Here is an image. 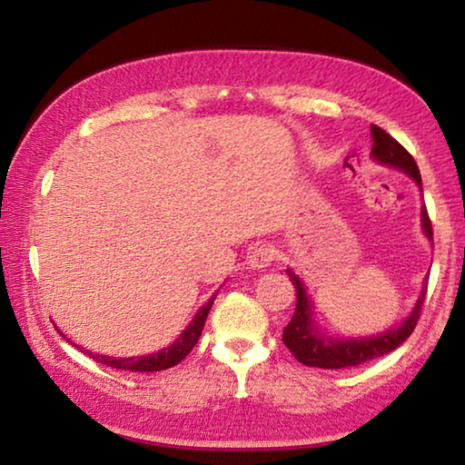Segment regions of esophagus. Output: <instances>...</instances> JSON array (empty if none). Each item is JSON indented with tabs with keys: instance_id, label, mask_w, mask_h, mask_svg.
Instances as JSON below:
<instances>
[{
	"instance_id": "esophagus-1",
	"label": "esophagus",
	"mask_w": 465,
	"mask_h": 465,
	"mask_svg": "<svg viewBox=\"0 0 465 465\" xmlns=\"http://www.w3.org/2000/svg\"><path fill=\"white\" fill-rule=\"evenodd\" d=\"M274 261V250L269 246H256L250 250L248 264L252 269H266Z\"/></svg>"
}]
</instances>
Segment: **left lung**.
I'll list each match as a JSON object with an SVG mask.
<instances>
[{"label": "left lung", "instance_id": "8db88e82", "mask_svg": "<svg viewBox=\"0 0 465 465\" xmlns=\"http://www.w3.org/2000/svg\"><path fill=\"white\" fill-rule=\"evenodd\" d=\"M371 137H373V147L371 155L380 163L385 166L398 168L406 172L419 188L422 191V180L419 166H416L414 157L406 152V149L398 143L396 139L388 135L381 127L371 124ZM422 230L427 233V238L432 240V225L429 219L427 207H422ZM291 282H293L295 293H297V303H295V313L291 318L289 324L282 330V342H285L287 349L293 352V357L299 363L308 367H320V369H344V367H357L361 363H367V361L383 357L398 349L408 336L414 332L416 322L420 318L424 295H427V285L424 282V289L416 302L414 310L406 322H402L398 328H391L388 332L377 334L371 338H361V341H332V338H326L324 334L318 332V328H313L312 320V305L308 293H305V287L302 279L297 277L293 271H287Z\"/></svg>", "mask_w": 465, "mask_h": 465}]
</instances>
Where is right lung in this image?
<instances>
[{"label": "right lung", "instance_id": "obj_1", "mask_svg": "<svg viewBox=\"0 0 465 465\" xmlns=\"http://www.w3.org/2000/svg\"><path fill=\"white\" fill-rule=\"evenodd\" d=\"M215 297H211L207 303L203 305V308L196 312V316L193 320V324L188 326L183 334H180L178 341L168 346V349H163L160 352H153V355H145V357H129V359H114V357H108V355H94L92 351H85L82 349V352H85L90 359L96 361V363H102L106 367H113V369H124V371H139V373H147V371H163V369H170L178 365L180 361H183L188 352L194 349V344L199 342L201 332H203V326H204V320L209 316V310L211 305H213ZM65 338V334H61ZM69 341V338H67ZM74 344V342H72ZM77 349H80V344H75Z\"/></svg>", "mask_w": 465, "mask_h": 465}]
</instances>
